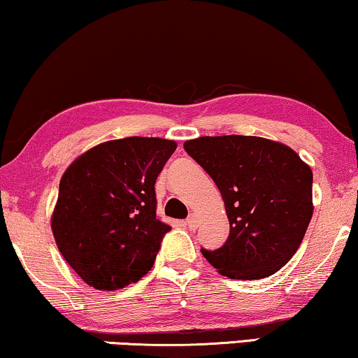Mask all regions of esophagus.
Wrapping results in <instances>:
<instances>
[{
	"label": "esophagus",
	"mask_w": 358,
	"mask_h": 358,
	"mask_svg": "<svg viewBox=\"0 0 358 358\" xmlns=\"http://www.w3.org/2000/svg\"><path fill=\"white\" fill-rule=\"evenodd\" d=\"M185 225L189 228V230H196V227H197V217L194 215V213H191V215L186 218V222H185Z\"/></svg>",
	"instance_id": "34e87169"
}]
</instances>
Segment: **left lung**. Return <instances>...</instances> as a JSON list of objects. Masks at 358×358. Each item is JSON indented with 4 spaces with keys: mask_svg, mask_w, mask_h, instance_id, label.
I'll return each mask as SVG.
<instances>
[{
    "mask_svg": "<svg viewBox=\"0 0 358 358\" xmlns=\"http://www.w3.org/2000/svg\"><path fill=\"white\" fill-rule=\"evenodd\" d=\"M183 148L215 181L230 220L225 244L201 249L204 257L231 280L276 273L310 223V167L289 146L260 136H201Z\"/></svg>",
    "mask_w": 358,
    "mask_h": 358,
    "instance_id": "1",
    "label": "left lung"
}]
</instances>
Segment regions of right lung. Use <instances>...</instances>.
Returning a JSON list of instances; mask_svg holds the SVG:
<instances>
[{"label": "right lung", "mask_w": 358, "mask_h": 358, "mask_svg": "<svg viewBox=\"0 0 358 358\" xmlns=\"http://www.w3.org/2000/svg\"><path fill=\"white\" fill-rule=\"evenodd\" d=\"M177 143L106 141L64 172L51 228L66 262L87 285L115 291L152 268L170 228L156 217L154 185Z\"/></svg>", "instance_id": "obj_1"}]
</instances>
